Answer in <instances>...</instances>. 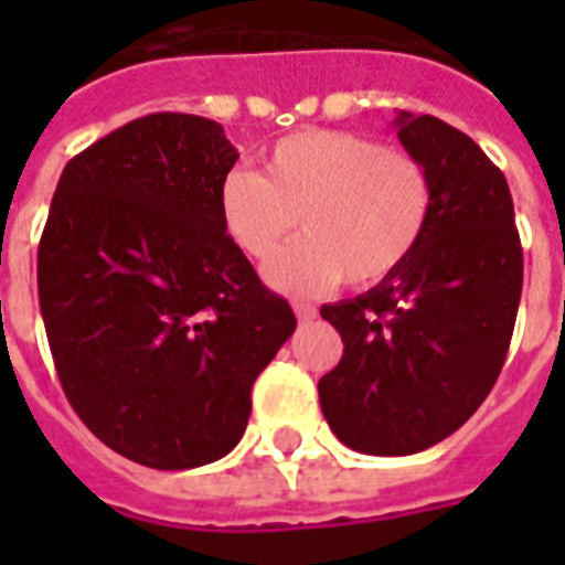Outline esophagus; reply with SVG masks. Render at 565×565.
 <instances>
[{
    "label": "esophagus",
    "instance_id": "obj_1",
    "mask_svg": "<svg viewBox=\"0 0 565 565\" xmlns=\"http://www.w3.org/2000/svg\"><path fill=\"white\" fill-rule=\"evenodd\" d=\"M294 311H296V318L302 320V323H308V320L318 318V308H315V306H306V302H296Z\"/></svg>",
    "mask_w": 565,
    "mask_h": 565
}]
</instances>
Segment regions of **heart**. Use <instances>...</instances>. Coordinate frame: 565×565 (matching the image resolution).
<instances>
[{"label": "heart", "instance_id": "b5f03b06", "mask_svg": "<svg viewBox=\"0 0 565 565\" xmlns=\"http://www.w3.org/2000/svg\"><path fill=\"white\" fill-rule=\"evenodd\" d=\"M424 166L396 148L342 129H306L275 141L263 174L233 169L217 190L226 235L266 263L295 228L307 238L269 263L281 294H320L342 278L354 287L391 278L415 254L429 221Z\"/></svg>", "mask_w": 565, "mask_h": 565}]
</instances>
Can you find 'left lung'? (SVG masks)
I'll list each match as a JSON object with an SVG mask.
<instances>
[{"label":"left lung","instance_id":"left-lung-1","mask_svg":"<svg viewBox=\"0 0 565 565\" xmlns=\"http://www.w3.org/2000/svg\"><path fill=\"white\" fill-rule=\"evenodd\" d=\"M393 127L429 178L424 235L391 278L320 308L344 342L320 408L342 445L375 457L433 448L475 415L502 372L523 287L505 174L438 117L399 111Z\"/></svg>","mask_w":565,"mask_h":565}]
</instances>
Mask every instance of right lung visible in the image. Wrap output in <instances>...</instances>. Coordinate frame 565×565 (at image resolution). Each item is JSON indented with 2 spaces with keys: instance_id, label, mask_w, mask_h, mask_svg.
Returning <instances> with one entry per match:
<instances>
[{
  "instance_id": "obj_1",
  "label": "right lung",
  "mask_w": 565,
  "mask_h": 565,
  "mask_svg": "<svg viewBox=\"0 0 565 565\" xmlns=\"http://www.w3.org/2000/svg\"><path fill=\"white\" fill-rule=\"evenodd\" d=\"M235 160L209 117H139L68 160L44 223L39 306L60 384L93 436L150 469L226 457L296 330L223 230Z\"/></svg>"
}]
</instances>
